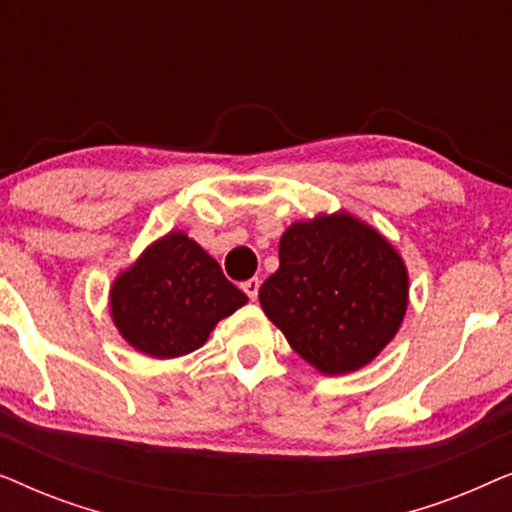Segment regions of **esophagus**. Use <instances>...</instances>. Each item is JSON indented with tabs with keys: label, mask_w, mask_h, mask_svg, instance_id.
<instances>
[{
	"label": "esophagus",
	"mask_w": 512,
	"mask_h": 512,
	"mask_svg": "<svg viewBox=\"0 0 512 512\" xmlns=\"http://www.w3.org/2000/svg\"><path fill=\"white\" fill-rule=\"evenodd\" d=\"M258 289H261V282H258L256 277H254V279H249V282H244V284H242V291L247 293L249 300H256V298H258Z\"/></svg>",
	"instance_id": "esophagus-1"
}]
</instances>
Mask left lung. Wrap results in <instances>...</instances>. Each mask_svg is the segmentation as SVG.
<instances>
[{
    "label": "left lung",
    "instance_id": "left-lung-1",
    "mask_svg": "<svg viewBox=\"0 0 512 512\" xmlns=\"http://www.w3.org/2000/svg\"><path fill=\"white\" fill-rule=\"evenodd\" d=\"M410 298L405 261L380 230L338 209L293 221L258 300L321 375L368 366L394 340Z\"/></svg>",
    "mask_w": 512,
    "mask_h": 512
}]
</instances>
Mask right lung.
Instances as JSON below:
<instances>
[{
    "instance_id": "obj_1",
    "label": "right lung",
    "mask_w": 512,
    "mask_h": 512,
    "mask_svg": "<svg viewBox=\"0 0 512 512\" xmlns=\"http://www.w3.org/2000/svg\"><path fill=\"white\" fill-rule=\"evenodd\" d=\"M247 305L221 265L184 230L151 242L109 289L121 338L151 359H177L205 345L221 319Z\"/></svg>"
}]
</instances>
